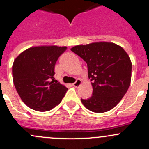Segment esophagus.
Segmentation results:
<instances>
[{
    "instance_id": "34e87169",
    "label": "esophagus",
    "mask_w": 149,
    "mask_h": 149,
    "mask_svg": "<svg viewBox=\"0 0 149 149\" xmlns=\"http://www.w3.org/2000/svg\"><path fill=\"white\" fill-rule=\"evenodd\" d=\"M81 85H82V80L79 79H77L76 80V82H74V83H73V86H74V87H79Z\"/></svg>"
}]
</instances>
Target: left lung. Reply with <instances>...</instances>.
<instances>
[{
  "label": "left lung",
  "instance_id": "obj_1",
  "mask_svg": "<svg viewBox=\"0 0 149 149\" xmlns=\"http://www.w3.org/2000/svg\"><path fill=\"white\" fill-rule=\"evenodd\" d=\"M71 50L85 61L88 77L93 81V95L81 99L94 113L109 111L125 95L131 80L132 63L125 50L111 42L77 45Z\"/></svg>",
  "mask_w": 149,
  "mask_h": 149
}]
</instances>
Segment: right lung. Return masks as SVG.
<instances>
[{"label":"right lung","mask_w":149,"mask_h":149,"mask_svg":"<svg viewBox=\"0 0 149 149\" xmlns=\"http://www.w3.org/2000/svg\"><path fill=\"white\" fill-rule=\"evenodd\" d=\"M66 47L41 46L27 49L15 59L13 80L23 102L36 111H49L59 105L68 89L54 82V67Z\"/></svg>","instance_id":"add662e5"}]
</instances>
